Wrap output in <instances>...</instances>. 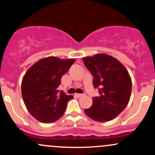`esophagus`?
Listing matches in <instances>:
<instances>
[{
    "label": "esophagus",
    "instance_id": "34e87169",
    "mask_svg": "<svg viewBox=\"0 0 155 155\" xmlns=\"http://www.w3.org/2000/svg\"><path fill=\"white\" fill-rule=\"evenodd\" d=\"M84 94H75V96H76V97H82V96H84Z\"/></svg>",
    "mask_w": 155,
    "mask_h": 155
}]
</instances>
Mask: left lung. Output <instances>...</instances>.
I'll use <instances>...</instances> for the list:
<instances>
[{
	"label": "left lung",
	"instance_id": "left-lung-1",
	"mask_svg": "<svg viewBox=\"0 0 155 155\" xmlns=\"http://www.w3.org/2000/svg\"><path fill=\"white\" fill-rule=\"evenodd\" d=\"M85 66L93 76L94 87L100 95L92 97V105L85 109L87 116L97 122L114 120L128 104L132 81L126 68L116 58L97 54L82 58Z\"/></svg>",
	"mask_w": 155,
	"mask_h": 155
}]
</instances>
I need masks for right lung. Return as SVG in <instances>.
Masks as SVG:
<instances>
[{
	"instance_id": "right-lung-1",
	"label": "right lung",
	"mask_w": 155,
	"mask_h": 155,
	"mask_svg": "<svg viewBox=\"0 0 155 155\" xmlns=\"http://www.w3.org/2000/svg\"><path fill=\"white\" fill-rule=\"evenodd\" d=\"M74 62L75 59L48 57L27 71L22 81V99L28 111L39 122L51 123L65 113L68 102L74 97L59 92L58 87Z\"/></svg>"
}]
</instances>
